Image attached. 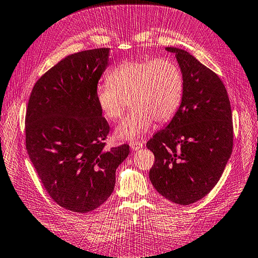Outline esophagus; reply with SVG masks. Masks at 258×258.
I'll list each match as a JSON object with an SVG mask.
<instances>
[{"instance_id":"esophagus-1","label":"esophagus","mask_w":258,"mask_h":258,"mask_svg":"<svg viewBox=\"0 0 258 258\" xmlns=\"http://www.w3.org/2000/svg\"><path fill=\"white\" fill-rule=\"evenodd\" d=\"M130 146H131V149H132L133 151H138V150H140L141 148H142L143 143L142 142H131Z\"/></svg>"}]
</instances>
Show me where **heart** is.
<instances>
[{
	"label": "heart",
	"instance_id": "1",
	"mask_svg": "<svg viewBox=\"0 0 258 258\" xmlns=\"http://www.w3.org/2000/svg\"><path fill=\"white\" fill-rule=\"evenodd\" d=\"M184 78L169 58L125 60L108 75V83L96 87L99 109L110 120L122 116L130 99L131 112L115 130L120 140H136L152 127L154 119L168 122L183 98Z\"/></svg>",
	"mask_w": 258,
	"mask_h": 258
}]
</instances>
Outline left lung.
Here are the masks:
<instances>
[{
	"label": "left lung",
	"mask_w": 258,
	"mask_h": 258,
	"mask_svg": "<svg viewBox=\"0 0 258 258\" xmlns=\"http://www.w3.org/2000/svg\"><path fill=\"white\" fill-rule=\"evenodd\" d=\"M184 78L183 98L146 146L155 156L150 180L165 199L190 205L218 182L233 151L228 95L220 78L185 50L168 47Z\"/></svg>",
	"instance_id": "left-lung-1"
}]
</instances>
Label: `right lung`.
<instances>
[{"label": "right lung", "instance_id": "add662e5", "mask_svg": "<svg viewBox=\"0 0 258 258\" xmlns=\"http://www.w3.org/2000/svg\"><path fill=\"white\" fill-rule=\"evenodd\" d=\"M109 51L99 48L64 57L35 83L28 103L29 158L49 196L78 214L109 198L116 169L130 153L127 144L105 148L109 126L95 98Z\"/></svg>", "mask_w": 258, "mask_h": 258}]
</instances>
